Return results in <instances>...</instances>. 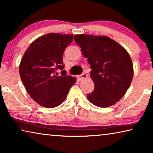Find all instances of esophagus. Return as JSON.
I'll use <instances>...</instances> for the list:
<instances>
[{"instance_id":"34e87169","label":"esophagus","mask_w":153,"mask_h":153,"mask_svg":"<svg viewBox=\"0 0 153 153\" xmlns=\"http://www.w3.org/2000/svg\"><path fill=\"white\" fill-rule=\"evenodd\" d=\"M87 76H88V75L86 74L85 73H82L80 76H79V79H80L81 80H83V79L87 78Z\"/></svg>"}]
</instances>
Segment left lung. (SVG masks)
Masks as SVG:
<instances>
[{
	"label": "left lung",
	"mask_w": 153,
	"mask_h": 153,
	"mask_svg": "<svg viewBox=\"0 0 153 153\" xmlns=\"http://www.w3.org/2000/svg\"><path fill=\"white\" fill-rule=\"evenodd\" d=\"M83 56L90 65L94 90L87 95L90 102L101 108L116 103L127 91L133 78L131 59L122 46L105 36L74 35Z\"/></svg>",
	"instance_id": "8db88e82"
}]
</instances>
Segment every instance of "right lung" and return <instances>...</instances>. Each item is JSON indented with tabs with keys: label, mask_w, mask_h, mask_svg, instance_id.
<instances>
[{
	"label": "right lung",
	"mask_w": 153,
	"mask_h": 153,
	"mask_svg": "<svg viewBox=\"0 0 153 153\" xmlns=\"http://www.w3.org/2000/svg\"><path fill=\"white\" fill-rule=\"evenodd\" d=\"M72 34L50 33L32 42L19 66L21 81L33 100L43 107L55 108L63 102L76 78L66 76L63 55L72 43ZM62 70L58 76L56 69Z\"/></svg>",
	"instance_id": "obj_1"
}]
</instances>
